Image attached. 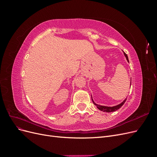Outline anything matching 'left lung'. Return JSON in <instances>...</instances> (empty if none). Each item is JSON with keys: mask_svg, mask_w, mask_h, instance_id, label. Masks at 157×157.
<instances>
[{"mask_svg": "<svg viewBox=\"0 0 157 157\" xmlns=\"http://www.w3.org/2000/svg\"><path fill=\"white\" fill-rule=\"evenodd\" d=\"M124 55L125 56L126 58V60L128 61V62H129V60H128V56L126 54V53H124ZM131 84V83H130ZM92 101L94 103V104L95 105H96L97 108L98 109H99V110L101 111H103V112H107V113H110V112H114V111H116L117 110H118V109H120L123 105H124V103H125V101H126V98L124 99V101H123L121 103L118 104V105H115V106H113V107H107V106H103V105H98V104H96V103H95L93 100V99L92 98Z\"/></svg>", "mask_w": 157, "mask_h": 157, "instance_id": "1", "label": "left lung"}]
</instances>
